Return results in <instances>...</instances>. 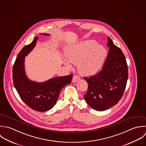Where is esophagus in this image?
Returning <instances> with one entry per match:
<instances>
[{"label":"esophagus","mask_w":146,"mask_h":146,"mask_svg":"<svg viewBox=\"0 0 146 146\" xmlns=\"http://www.w3.org/2000/svg\"><path fill=\"white\" fill-rule=\"evenodd\" d=\"M79 80H80V77L78 76L74 75L72 79V82H76Z\"/></svg>","instance_id":"1"}]
</instances>
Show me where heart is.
Segmentation results:
<instances>
[{"instance_id":"obj_1","label":"heart","mask_w":146,"mask_h":146,"mask_svg":"<svg viewBox=\"0 0 146 146\" xmlns=\"http://www.w3.org/2000/svg\"><path fill=\"white\" fill-rule=\"evenodd\" d=\"M107 51L102 45L97 44L93 40L81 42L69 48L66 52V57L74 64L78 65V69L82 74L92 75L96 73L102 67ZM65 64L70 66L68 61Z\"/></svg>"}]
</instances>
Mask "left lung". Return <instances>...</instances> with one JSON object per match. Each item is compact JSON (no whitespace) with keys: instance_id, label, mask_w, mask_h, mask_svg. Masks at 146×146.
<instances>
[{"instance_id":"left-lung-1","label":"left lung","mask_w":146,"mask_h":146,"mask_svg":"<svg viewBox=\"0 0 146 146\" xmlns=\"http://www.w3.org/2000/svg\"><path fill=\"white\" fill-rule=\"evenodd\" d=\"M108 40L109 50L102 69L93 76L84 77L88 84L85 100L98 111L117 104L123 95L128 79V66L123 53L109 37Z\"/></svg>"}]
</instances>
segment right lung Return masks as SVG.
Segmentation results:
<instances>
[{
	"label": "right lung",
	"mask_w": 146,
	"mask_h": 146,
	"mask_svg": "<svg viewBox=\"0 0 146 146\" xmlns=\"http://www.w3.org/2000/svg\"><path fill=\"white\" fill-rule=\"evenodd\" d=\"M37 38L38 37H36L19 53L13 66L12 78L14 86L22 101L32 109L44 112L55 105L60 91L70 84L73 75L53 78L42 83L30 81L27 78L24 70V57L35 47Z\"/></svg>",
	"instance_id": "1"
}]
</instances>
